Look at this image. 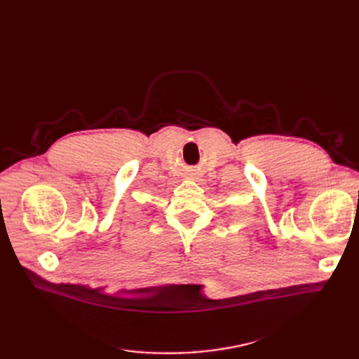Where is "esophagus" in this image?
I'll list each match as a JSON object with an SVG mask.
<instances>
[{
    "label": "esophagus",
    "mask_w": 359,
    "mask_h": 359,
    "mask_svg": "<svg viewBox=\"0 0 359 359\" xmlns=\"http://www.w3.org/2000/svg\"><path fill=\"white\" fill-rule=\"evenodd\" d=\"M194 176H195L196 179H199V177H201V175H199V173H194Z\"/></svg>",
    "instance_id": "esophagus-1"
}]
</instances>
